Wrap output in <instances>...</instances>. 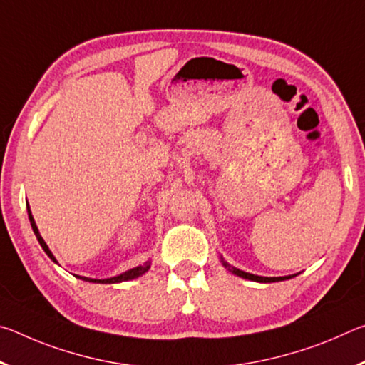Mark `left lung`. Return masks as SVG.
<instances>
[{
  "label": "left lung",
  "mask_w": 365,
  "mask_h": 365,
  "mask_svg": "<svg viewBox=\"0 0 365 365\" xmlns=\"http://www.w3.org/2000/svg\"><path fill=\"white\" fill-rule=\"evenodd\" d=\"M224 262V261H222ZM225 267H228V270H232L235 275L238 277H243V279H248V280H255V282H261V283H272V282H282V280H288L292 279V277H259V275H252V274H248V272H243V270H238L235 267H230L227 262H224Z\"/></svg>",
  "instance_id": "obj_1"
}]
</instances>
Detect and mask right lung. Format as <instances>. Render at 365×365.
<instances>
[{
	"label": "right lung",
	"mask_w": 365,
	"mask_h": 365,
	"mask_svg": "<svg viewBox=\"0 0 365 365\" xmlns=\"http://www.w3.org/2000/svg\"><path fill=\"white\" fill-rule=\"evenodd\" d=\"M27 212H29V219H30V224H32V228H34V232H35V235H36V240H38L40 242V245H41V248L45 250V252L46 255L49 256V259H51V261H54L56 262V259H54V256H53V252L49 251V248L46 246V243H45V240L41 238V235H40V232H38V228H36V225H35V220H34V217H32V212H30V207H29V202H27ZM150 265H151V262L148 261L146 264H143V265H140V267H135V269H130V270H127V272H123V274H120V275H117V277H113V279H106V280H93V279H86V277H78V279H82V280H85V282H91V283H117V282H125V280H132V279H137V277H140V275H143L145 272H148V269H150Z\"/></svg>",
	"instance_id": "right-lung-1"
}]
</instances>
